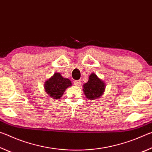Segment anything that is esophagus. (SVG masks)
Returning a JSON list of instances; mask_svg holds the SVG:
<instances>
[{
    "label": "esophagus",
    "instance_id": "34e87169",
    "mask_svg": "<svg viewBox=\"0 0 152 152\" xmlns=\"http://www.w3.org/2000/svg\"><path fill=\"white\" fill-rule=\"evenodd\" d=\"M74 83L75 84V85L76 86H80V84H81V80H75L74 82Z\"/></svg>",
    "mask_w": 152,
    "mask_h": 152
}]
</instances>
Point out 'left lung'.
Returning a JSON list of instances; mask_svg holds the SVG:
<instances>
[{
	"instance_id": "8db88e82",
	"label": "left lung",
	"mask_w": 152,
	"mask_h": 152,
	"mask_svg": "<svg viewBox=\"0 0 152 152\" xmlns=\"http://www.w3.org/2000/svg\"><path fill=\"white\" fill-rule=\"evenodd\" d=\"M105 84L102 80L98 78L95 74H92L89 76L88 82L84 84V92L87 99L95 100L99 98L104 91Z\"/></svg>"
}]
</instances>
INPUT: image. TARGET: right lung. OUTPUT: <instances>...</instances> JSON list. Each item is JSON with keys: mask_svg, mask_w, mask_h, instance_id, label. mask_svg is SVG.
Wrapping results in <instances>:
<instances>
[{"mask_svg": "<svg viewBox=\"0 0 152 152\" xmlns=\"http://www.w3.org/2000/svg\"><path fill=\"white\" fill-rule=\"evenodd\" d=\"M72 86L71 81L64 78L60 73H55L51 78L46 81L45 90L49 96L54 99H58L62 96L68 87Z\"/></svg>", "mask_w": 152, "mask_h": 152, "instance_id": "right-lung-1", "label": "right lung"}]
</instances>
